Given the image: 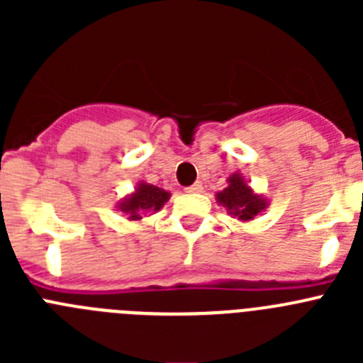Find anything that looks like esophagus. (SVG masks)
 <instances>
[{
  "mask_svg": "<svg viewBox=\"0 0 363 363\" xmlns=\"http://www.w3.org/2000/svg\"><path fill=\"white\" fill-rule=\"evenodd\" d=\"M201 191H203V185H201L200 182H196L194 185H191V187L185 189V192H201Z\"/></svg>",
  "mask_w": 363,
  "mask_h": 363,
  "instance_id": "obj_1",
  "label": "esophagus"
}]
</instances>
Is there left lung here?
<instances>
[{"label": "left lung", "instance_id": "obj_1", "mask_svg": "<svg viewBox=\"0 0 363 363\" xmlns=\"http://www.w3.org/2000/svg\"><path fill=\"white\" fill-rule=\"evenodd\" d=\"M216 200L233 218L249 221L267 209V200L262 194H256L240 172H234L227 179V187L216 192Z\"/></svg>", "mask_w": 363, "mask_h": 363}]
</instances>
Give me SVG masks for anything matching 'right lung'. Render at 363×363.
Here are the masks:
<instances>
[{
  "instance_id": "right-lung-1",
  "label": "right lung",
  "mask_w": 363,
  "mask_h": 363,
  "mask_svg": "<svg viewBox=\"0 0 363 363\" xmlns=\"http://www.w3.org/2000/svg\"><path fill=\"white\" fill-rule=\"evenodd\" d=\"M169 198H171V192L163 191L156 185L147 184V182H138L133 194L123 198L118 203V209L129 220L140 221L143 214L158 213Z\"/></svg>"
}]
</instances>
